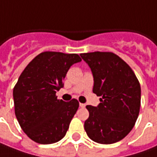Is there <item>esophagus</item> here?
Here are the masks:
<instances>
[{
  "instance_id": "34e87169",
  "label": "esophagus",
  "mask_w": 157,
  "mask_h": 157,
  "mask_svg": "<svg viewBox=\"0 0 157 157\" xmlns=\"http://www.w3.org/2000/svg\"><path fill=\"white\" fill-rule=\"evenodd\" d=\"M85 106H86V104H84V103H80V107L81 108H85Z\"/></svg>"
}]
</instances>
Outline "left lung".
<instances>
[{
	"label": "left lung",
	"mask_w": 157,
	"mask_h": 157,
	"mask_svg": "<svg viewBox=\"0 0 157 157\" xmlns=\"http://www.w3.org/2000/svg\"><path fill=\"white\" fill-rule=\"evenodd\" d=\"M80 56L93 73V92L101 96L97 107L86 106L89 116L84 122L85 131L95 143L119 142L136 122L141 107L140 82L127 62L112 52Z\"/></svg>",
	"instance_id": "left-lung-1"
}]
</instances>
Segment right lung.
Wrapping results in <instances>:
<instances>
[{
	"label": "right lung",
	"instance_id": "1",
	"mask_svg": "<svg viewBox=\"0 0 157 157\" xmlns=\"http://www.w3.org/2000/svg\"><path fill=\"white\" fill-rule=\"evenodd\" d=\"M77 54L45 51L28 64L14 87V113L21 129L34 142L51 144L65 136L79 108L76 99H57L56 91Z\"/></svg>",
	"mask_w": 157,
	"mask_h": 157
}]
</instances>
